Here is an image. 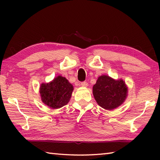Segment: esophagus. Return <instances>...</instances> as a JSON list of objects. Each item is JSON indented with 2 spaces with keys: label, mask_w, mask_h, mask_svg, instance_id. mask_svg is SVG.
I'll return each mask as SVG.
<instances>
[{
  "label": "esophagus",
  "mask_w": 160,
  "mask_h": 160,
  "mask_svg": "<svg viewBox=\"0 0 160 160\" xmlns=\"http://www.w3.org/2000/svg\"><path fill=\"white\" fill-rule=\"evenodd\" d=\"M81 86L83 87H87L88 86V83L87 82H81Z\"/></svg>",
  "instance_id": "esophagus-1"
}]
</instances>
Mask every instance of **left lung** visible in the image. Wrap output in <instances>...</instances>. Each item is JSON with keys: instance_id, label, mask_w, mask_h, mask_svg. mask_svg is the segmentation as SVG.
Here are the masks:
<instances>
[{"instance_id": "left-lung-1", "label": "left lung", "mask_w": 160, "mask_h": 160, "mask_svg": "<svg viewBox=\"0 0 160 160\" xmlns=\"http://www.w3.org/2000/svg\"><path fill=\"white\" fill-rule=\"evenodd\" d=\"M93 94L100 107L111 111L124 102L128 87L122 79L115 80L107 75H102L93 87Z\"/></svg>"}]
</instances>
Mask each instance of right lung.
Instances as JSON below:
<instances>
[{"mask_svg": "<svg viewBox=\"0 0 160 160\" xmlns=\"http://www.w3.org/2000/svg\"><path fill=\"white\" fill-rule=\"evenodd\" d=\"M73 91V86L66 78L58 76L51 82L40 84L39 92L42 102L56 109L68 104Z\"/></svg>", "mask_w": 160, "mask_h": 160, "instance_id": "obj_1", "label": "right lung"}]
</instances>
